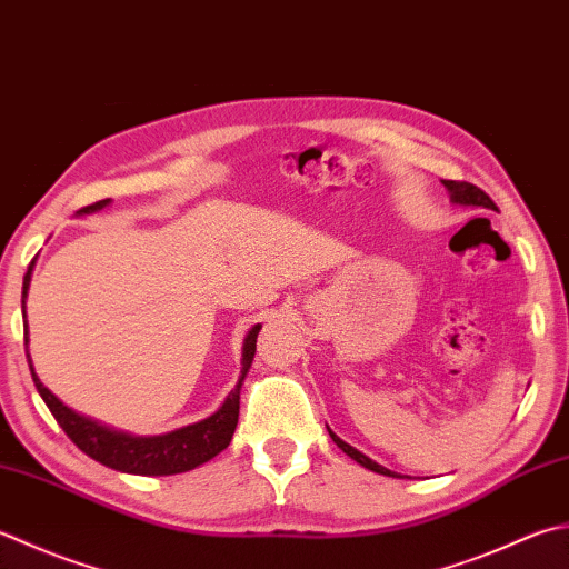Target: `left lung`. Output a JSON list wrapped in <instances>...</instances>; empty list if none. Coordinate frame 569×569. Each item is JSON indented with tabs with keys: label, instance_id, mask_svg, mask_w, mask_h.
<instances>
[{
	"label": "left lung",
	"instance_id": "left-lung-1",
	"mask_svg": "<svg viewBox=\"0 0 569 569\" xmlns=\"http://www.w3.org/2000/svg\"><path fill=\"white\" fill-rule=\"evenodd\" d=\"M443 182V187L449 189V194H451V202L453 204H463V207H481V209H496V204H493V199L488 197L483 189H478L476 184H471V182H456V180H441ZM330 431V429H328ZM330 437H332V441L338 443V447L350 456V459H355L358 461L360 466H365V469H370V471H375V473H382V476H392V478H402V476H397L395 471H389V469H385V466H380L377 461H372V459H367V456L362 453V451H358L355 447H350V443H345L340 437H336V433L330 431Z\"/></svg>",
	"mask_w": 569,
	"mask_h": 569
}]
</instances>
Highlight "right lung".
I'll list each match as a JSON object with an SVG mask.
<instances>
[{"mask_svg": "<svg viewBox=\"0 0 569 569\" xmlns=\"http://www.w3.org/2000/svg\"><path fill=\"white\" fill-rule=\"evenodd\" d=\"M108 204L110 199H100L96 204L78 209L76 214H93V211H100ZM31 271H33V261L29 263L24 286H21V313H24V322H27V293L31 283ZM259 330L261 326H253L249 330V336L243 338L241 377L237 387H233L229 397L224 399V405L202 421H194V425H187L182 429H174L167 433H158V437H136V433L110 429L106 425H98L96 419H88L83 415H78V411H73L71 407H66L49 387H43L37 372H33L29 348H27L29 345L27 326H24V348H27V360H29L33 385H37L39 395L43 402H47L53 419L59 421V427L66 431V437H69L78 449H81L86 456H91V459H96L98 463L108 466V469H116L122 473L172 476V473H184V471L197 469V466L214 459L219 451H224L229 447L233 429H237V421H239L241 382L253 362Z\"/></svg>", "mask_w": 569, "mask_h": 569, "instance_id": "obj_1", "label": "right lung"}]
</instances>
